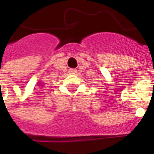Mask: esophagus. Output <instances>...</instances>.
Here are the masks:
<instances>
[{"label":"esophagus","instance_id":"esophagus-1","mask_svg":"<svg viewBox=\"0 0 154 154\" xmlns=\"http://www.w3.org/2000/svg\"><path fill=\"white\" fill-rule=\"evenodd\" d=\"M69 72H70V74H76L77 72V70L74 69V68H71V69H69Z\"/></svg>","mask_w":154,"mask_h":154}]
</instances>
